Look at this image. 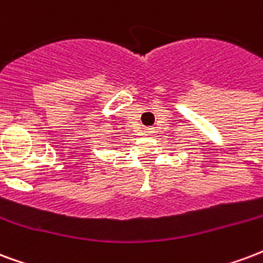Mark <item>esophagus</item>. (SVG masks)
<instances>
[{
    "instance_id": "34e87169",
    "label": "esophagus",
    "mask_w": 263,
    "mask_h": 263,
    "mask_svg": "<svg viewBox=\"0 0 263 263\" xmlns=\"http://www.w3.org/2000/svg\"><path fill=\"white\" fill-rule=\"evenodd\" d=\"M153 133V127H144V134Z\"/></svg>"
}]
</instances>
